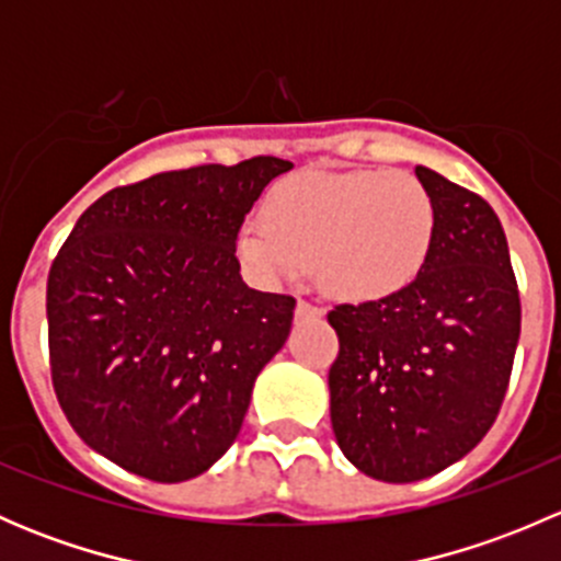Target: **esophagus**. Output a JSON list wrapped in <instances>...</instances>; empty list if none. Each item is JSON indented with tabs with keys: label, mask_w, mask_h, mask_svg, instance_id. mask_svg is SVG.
Returning <instances> with one entry per match:
<instances>
[{
	"label": "esophagus",
	"mask_w": 561,
	"mask_h": 561,
	"mask_svg": "<svg viewBox=\"0 0 561 561\" xmlns=\"http://www.w3.org/2000/svg\"><path fill=\"white\" fill-rule=\"evenodd\" d=\"M325 312H322L320 307H314V304L309 301H298L296 304V320H314V317H322Z\"/></svg>",
	"instance_id": "obj_1"
}]
</instances>
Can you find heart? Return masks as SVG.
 Wrapping results in <instances>:
<instances>
[{"label":"heart","instance_id":"obj_1","mask_svg":"<svg viewBox=\"0 0 561 561\" xmlns=\"http://www.w3.org/2000/svg\"><path fill=\"white\" fill-rule=\"evenodd\" d=\"M434 239L426 186L399 171H307L263 203V222L239 233V257L254 279H296L314 263L317 282L339 301H380L410 287Z\"/></svg>","mask_w":561,"mask_h":561}]
</instances>
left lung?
Listing matches in <instances>:
<instances>
[{
  "label": "left lung",
  "instance_id": "left-lung-1",
  "mask_svg": "<svg viewBox=\"0 0 561 561\" xmlns=\"http://www.w3.org/2000/svg\"><path fill=\"white\" fill-rule=\"evenodd\" d=\"M434 239L410 287L328 314L331 426L355 469L415 483L463 458L494 423L522 333L511 249L494 208L432 168H415Z\"/></svg>",
  "mask_w": 561,
  "mask_h": 561
}]
</instances>
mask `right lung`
Here are the masks:
<instances>
[{
  "mask_svg": "<svg viewBox=\"0 0 561 561\" xmlns=\"http://www.w3.org/2000/svg\"><path fill=\"white\" fill-rule=\"evenodd\" d=\"M290 168L252 157L116 186L56 254L45 296L56 399L78 437L127 472L181 483L239 437L296 298L252 290L236 239Z\"/></svg>",
  "mask_w": 561,
  "mask_h": 561,
  "instance_id": "obj_1",
  "label": "right lung"
}]
</instances>
